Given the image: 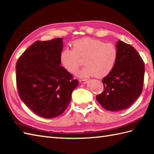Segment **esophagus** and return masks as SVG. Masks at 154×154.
Wrapping results in <instances>:
<instances>
[{
  "label": "esophagus",
  "instance_id": "obj_1",
  "mask_svg": "<svg viewBox=\"0 0 154 154\" xmlns=\"http://www.w3.org/2000/svg\"><path fill=\"white\" fill-rule=\"evenodd\" d=\"M79 81H80V83H86L87 82V79H80Z\"/></svg>",
  "mask_w": 154,
  "mask_h": 154
}]
</instances>
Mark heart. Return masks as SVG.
<instances>
[{"label":"heart","instance_id":"heart-1","mask_svg":"<svg viewBox=\"0 0 154 154\" xmlns=\"http://www.w3.org/2000/svg\"><path fill=\"white\" fill-rule=\"evenodd\" d=\"M118 50L111 43L91 38L73 42L72 50L65 48L61 51L60 60L61 65L68 72L75 73L82 64L86 65L77 73L79 77L95 75L104 77L109 75L115 65Z\"/></svg>","mask_w":154,"mask_h":154}]
</instances>
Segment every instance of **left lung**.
<instances>
[{
    "label": "left lung",
    "instance_id": "obj_1",
    "mask_svg": "<svg viewBox=\"0 0 154 154\" xmlns=\"http://www.w3.org/2000/svg\"><path fill=\"white\" fill-rule=\"evenodd\" d=\"M116 48L115 65L102 80L104 91L96 96L104 109L113 112L128 109L139 97L145 72L143 61L134 48L120 40Z\"/></svg>",
    "mask_w": 154,
    "mask_h": 154
}]
</instances>
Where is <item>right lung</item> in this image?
<instances>
[{
  "instance_id": "add662e5",
  "label": "right lung",
  "mask_w": 154,
  "mask_h": 154,
  "mask_svg": "<svg viewBox=\"0 0 154 154\" xmlns=\"http://www.w3.org/2000/svg\"><path fill=\"white\" fill-rule=\"evenodd\" d=\"M62 38L35 41L16 65L19 97L29 109L45 119L61 115L71 102L77 79L60 66Z\"/></svg>"
}]
</instances>
